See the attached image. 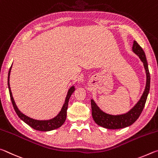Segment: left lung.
I'll return each instance as SVG.
<instances>
[{
  "label": "left lung",
  "mask_w": 158,
  "mask_h": 158,
  "mask_svg": "<svg viewBox=\"0 0 158 158\" xmlns=\"http://www.w3.org/2000/svg\"><path fill=\"white\" fill-rule=\"evenodd\" d=\"M132 52L136 54L140 60L143 62V67L146 71V82L143 92L139 100L132 108L126 113L121 114H110L103 112L99 107L94 99H91L92 105V114L94 121L96 124L105 128L107 129H120L126 128L133 124L142 113L144 107L146 99L150 90L151 77L148 71V66L146 55L142 47L137 44L136 41H134L132 46Z\"/></svg>",
  "instance_id": "obj_1"
}]
</instances>
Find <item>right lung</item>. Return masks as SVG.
I'll return each mask as SVG.
<instances>
[{
	"mask_svg": "<svg viewBox=\"0 0 158 158\" xmlns=\"http://www.w3.org/2000/svg\"><path fill=\"white\" fill-rule=\"evenodd\" d=\"M12 64L11 65V67L9 70V73H8L7 85H8V89H9L10 98H11V101H12L14 109H15L16 113L19 116V117L20 118L22 121H24L26 124H27V125L31 127V128H32L35 130H37V131H46V132L51 131L62 126L64 124V123L65 122V120L66 118V110H67L69 98H70L72 94L74 92L75 89H76L74 85H72V86L69 89L67 94H66L65 101L64 102V104L62 107V108H61L60 112L58 113L55 117L50 118V119H47V120L35 119V118H30L29 117H27V115L24 114L23 113H22L20 110H19L17 106H16L15 103V99L13 98L12 91H11V88L10 85V76L11 70H12Z\"/></svg>",
	"mask_w": 158,
	"mask_h": 158,
	"instance_id": "right-lung-1",
	"label": "right lung"
}]
</instances>
